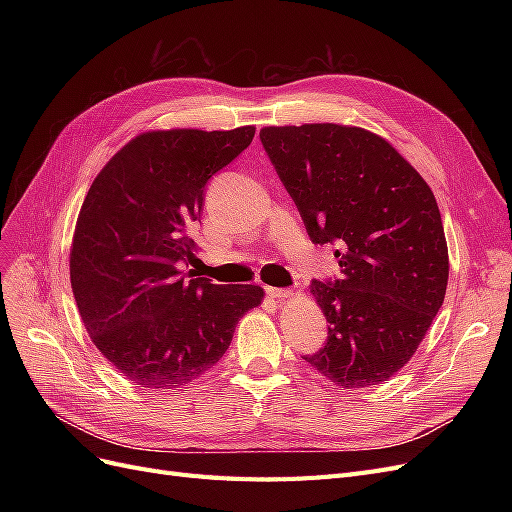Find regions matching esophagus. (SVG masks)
I'll return each mask as SVG.
<instances>
[{"label": "esophagus", "mask_w": 512, "mask_h": 512, "mask_svg": "<svg viewBox=\"0 0 512 512\" xmlns=\"http://www.w3.org/2000/svg\"><path fill=\"white\" fill-rule=\"evenodd\" d=\"M267 290V294L271 299H288V297H292V290L290 288H273V286H267L265 288Z\"/></svg>", "instance_id": "esophagus-1"}]
</instances>
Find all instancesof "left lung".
Masks as SVG:
<instances>
[{"instance_id":"obj_1","label":"left lung","mask_w":512,"mask_h":512,"mask_svg":"<svg viewBox=\"0 0 512 512\" xmlns=\"http://www.w3.org/2000/svg\"><path fill=\"white\" fill-rule=\"evenodd\" d=\"M260 141L316 245L342 277L312 282L329 339L303 359L339 389L404 367L442 307L448 247L425 179L382 136L339 123L269 126Z\"/></svg>"}]
</instances>
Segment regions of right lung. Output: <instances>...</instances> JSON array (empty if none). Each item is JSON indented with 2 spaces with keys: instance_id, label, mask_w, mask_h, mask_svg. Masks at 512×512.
<instances>
[{
  "instance_id": "add662e5",
  "label": "right lung",
  "mask_w": 512,
  "mask_h": 512,
  "mask_svg": "<svg viewBox=\"0 0 512 512\" xmlns=\"http://www.w3.org/2000/svg\"><path fill=\"white\" fill-rule=\"evenodd\" d=\"M256 128L153 130L106 162L83 200L70 282L91 342L143 389L177 391L218 363L260 286L183 275L205 185L252 143Z\"/></svg>"
}]
</instances>
